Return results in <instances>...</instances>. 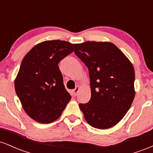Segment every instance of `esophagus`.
I'll return each instance as SVG.
<instances>
[{
	"label": "esophagus",
	"instance_id": "34e87169",
	"mask_svg": "<svg viewBox=\"0 0 153 153\" xmlns=\"http://www.w3.org/2000/svg\"><path fill=\"white\" fill-rule=\"evenodd\" d=\"M79 90H80V87L78 86V85H77L76 87H75V88L74 89V90L73 91V95H74V96H76L77 94H78V91H79Z\"/></svg>",
	"mask_w": 153,
	"mask_h": 153
}]
</instances>
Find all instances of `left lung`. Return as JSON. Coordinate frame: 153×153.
Instances as JSON below:
<instances>
[{
	"label": "left lung",
	"mask_w": 153,
	"mask_h": 153,
	"mask_svg": "<svg viewBox=\"0 0 153 153\" xmlns=\"http://www.w3.org/2000/svg\"><path fill=\"white\" fill-rule=\"evenodd\" d=\"M74 52L88 68L91 97L79 103L91 127L108 129L122 120L135 96L134 70L114 44L85 42L74 44Z\"/></svg>",
	"instance_id": "left-lung-1"
}]
</instances>
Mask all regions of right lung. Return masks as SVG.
<instances>
[{"label":"right lung","instance_id":"1","mask_svg":"<svg viewBox=\"0 0 153 153\" xmlns=\"http://www.w3.org/2000/svg\"><path fill=\"white\" fill-rule=\"evenodd\" d=\"M73 44L45 41L26 54L15 80V90L26 113L42 124L57 119L71 101L58 63L73 51Z\"/></svg>","mask_w":153,"mask_h":153}]
</instances>
